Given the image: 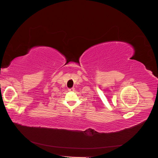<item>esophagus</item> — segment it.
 I'll return each mask as SVG.
<instances>
[{
  "mask_svg": "<svg viewBox=\"0 0 158 158\" xmlns=\"http://www.w3.org/2000/svg\"><path fill=\"white\" fill-rule=\"evenodd\" d=\"M68 91H71V92H72V91H75V88H74V87H73V88H69V89H68Z\"/></svg>",
  "mask_w": 158,
  "mask_h": 158,
  "instance_id": "obj_1",
  "label": "esophagus"
}]
</instances>
